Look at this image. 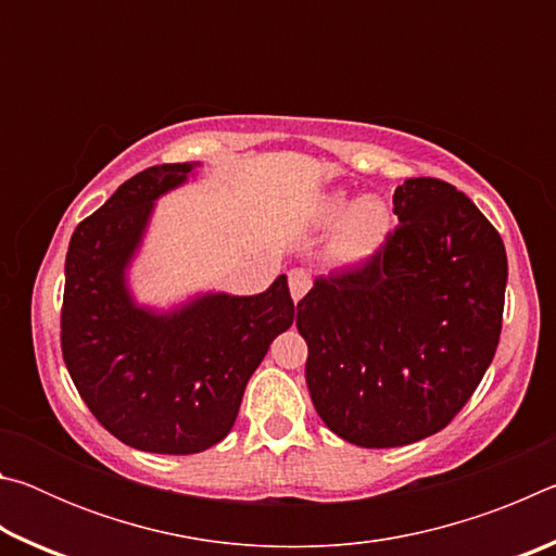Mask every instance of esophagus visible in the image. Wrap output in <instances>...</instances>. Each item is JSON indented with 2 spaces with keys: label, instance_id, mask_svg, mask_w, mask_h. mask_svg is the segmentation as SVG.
Masks as SVG:
<instances>
[{
  "label": "esophagus",
  "instance_id": "obj_1",
  "mask_svg": "<svg viewBox=\"0 0 556 556\" xmlns=\"http://www.w3.org/2000/svg\"><path fill=\"white\" fill-rule=\"evenodd\" d=\"M312 289V275H308L306 269H291L289 271V291H291V299L301 301L304 299L306 291Z\"/></svg>",
  "mask_w": 556,
  "mask_h": 556
}]
</instances>
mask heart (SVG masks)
I'll list each match as a JSON object with an SVG mask.
<instances>
[{
	"label": "heart",
	"instance_id": "b5f03b06",
	"mask_svg": "<svg viewBox=\"0 0 556 556\" xmlns=\"http://www.w3.org/2000/svg\"><path fill=\"white\" fill-rule=\"evenodd\" d=\"M316 220L321 225H336L328 244V257L336 265H361L378 252L392 232V211L378 195L351 203L345 191L326 193L316 208Z\"/></svg>",
	"mask_w": 556,
	"mask_h": 556
}]
</instances>
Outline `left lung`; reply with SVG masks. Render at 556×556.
<instances>
[{
  "mask_svg": "<svg viewBox=\"0 0 556 556\" xmlns=\"http://www.w3.org/2000/svg\"><path fill=\"white\" fill-rule=\"evenodd\" d=\"M392 203L400 225L382 248L318 277L296 306L318 417L365 448L444 429L503 326L505 244L476 203L439 178H407Z\"/></svg>",
  "mask_w": 556,
  "mask_h": 556,
  "instance_id": "8db88e82",
  "label": "left lung"
}]
</instances>
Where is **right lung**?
<instances>
[{"instance_id":"obj_1","label":"right lung","mask_w":556,"mask_h":556,"mask_svg":"<svg viewBox=\"0 0 556 556\" xmlns=\"http://www.w3.org/2000/svg\"><path fill=\"white\" fill-rule=\"evenodd\" d=\"M195 166L131 176L75 228L65 255V368L112 437L152 454H199L228 437L252 372L294 321L285 275L255 296L205 291L168 312L137 304L127 269L154 203Z\"/></svg>"}]
</instances>
